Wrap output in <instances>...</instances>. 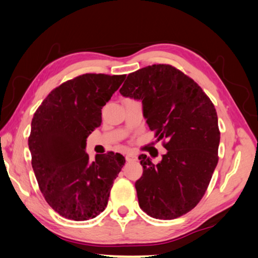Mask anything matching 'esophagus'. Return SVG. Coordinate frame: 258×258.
Listing matches in <instances>:
<instances>
[{
  "mask_svg": "<svg viewBox=\"0 0 258 258\" xmlns=\"http://www.w3.org/2000/svg\"><path fill=\"white\" fill-rule=\"evenodd\" d=\"M125 158H126V161H127V162H134V161H138V156H136L133 153H128L127 155L125 156Z\"/></svg>",
  "mask_w": 258,
  "mask_h": 258,
  "instance_id": "34e87169",
  "label": "esophagus"
}]
</instances>
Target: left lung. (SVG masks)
Wrapping results in <instances>:
<instances>
[{
  "label": "left lung",
  "instance_id": "left-lung-1",
  "mask_svg": "<svg viewBox=\"0 0 258 258\" xmlns=\"http://www.w3.org/2000/svg\"><path fill=\"white\" fill-rule=\"evenodd\" d=\"M120 95L141 100L143 116L166 152L158 164L139 156L143 174L135 182L139 205L156 219L189 213L203 198L218 163L220 132L214 104L200 86L170 64L130 74Z\"/></svg>",
  "mask_w": 258,
  "mask_h": 258
}]
</instances>
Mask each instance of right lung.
Here are the masks:
<instances>
[{"label": "right lung", "mask_w": 258, "mask_h": 258, "mask_svg": "<svg viewBox=\"0 0 258 258\" xmlns=\"http://www.w3.org/2000/svg\"><path fill=\"white\" fill-rule=\"evenodd\" d=\"M125 75L85 74L50 93L31 122L29 149L39 188L64 218L93 219L105 210L114 180L125 163L119 153H86L89 134L102 124V108Z\"/></svg>", "instance_id": "add662e5"}]
</instances>
